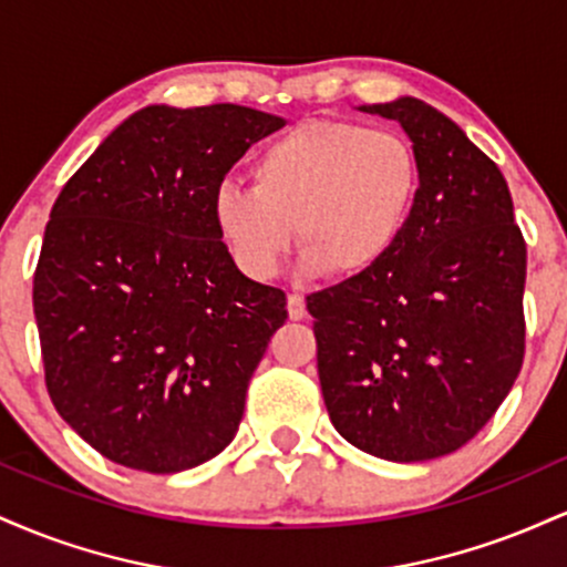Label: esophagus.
<instances>
[{"mask_svg": "<svg viewBox=\"0 0 567 567\" xmlns=\"http://www.w3.org/2000/svg\"><path fill=\"white\" fill-rule=\"evenodd\" d=\"M288 317L292 322L303 320L306 317V301H303L301 292H290L288 296Z\"/></svg>", "mask_w": 567, "mask_h": 567, "instance_id": "esophagus-1", "label": "esophagus"}]
</instances>
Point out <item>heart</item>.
Returning a JSON list of instances; mask_svg holds the SVG:
<instances>
[{
	"mask_svg": "<svg viewBox=\"0 0 567 567\" xmlns=\"http://www.w3.org/2000/svg\"><path fill=\"white\" fill-rule=\"evenodd\" d=\"M250 173L252 186H218L213 220L252 279L277 275L296 234L309 271L368 275L400 243L421 188L405 135L338 120L303 122L269 141Z\"/></svg>",
	"mask_w": 567,
	"mask_h": 567,
	"instance_id": "1",
	"label": "heart"
}]
</instances>
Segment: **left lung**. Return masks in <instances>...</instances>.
Wrapping results in <instances>:
<instances>
[{
  "label": "left lung",
  "instance_id": "8db88e82",
  "mask_svg": "<svg viewBox=\"0 0 567 567\" xmlns=\"http://www.w3.org/2000/svg\"><path fill=\"white\" fill-rule=\"evenodd\" d=\"M365 112L413 141L419 199L373 271L311 292L306 309L338 434L413 464L466 445L517 381L528 250L504 175L455 122L419 97Z\"/></svg>",
  "mask_w": 567,
  "mask_h": 567
}]
</instances>
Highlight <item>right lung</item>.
<instances>
[{
	"instance_id": "right-lung-1",
	"label": "right lung",
	"mask_w": 567,
	"mask_h": 567,
	"mask_svg": "<svg viewBox=\"0 0 567 567\" xmlns=\"http://www.w3.org/2000/svg\"><path fill=\"white\" fill-rule=\"evenodd\" d=\"M282 125L234 103L146 106L58 194L34 271L44 383L114 464L184 472L237 434L288 298L237 269L213 197Z\"/></svg>"
}]
</instances>
